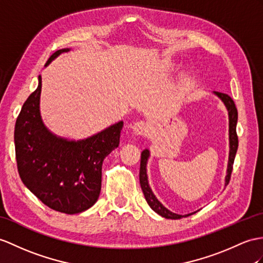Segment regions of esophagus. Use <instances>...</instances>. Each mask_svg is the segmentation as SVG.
Wrapping results in <instances>:
<instances>
[{"instance_id":"34e87169","label":"esophagus","mask_w":263,"mask_h":263,"mask_svg":"<svg viewBox=\"0 0 263 263\" xmlns=\"http://www.w3.org/2000/svg\"><path fill=\"white\" fill-rule=\"evenodd\" d=\"M132 129L135 135H145V134L148 132V126H147L145 121L139 120V121H136V123L133 124Z\"/></svg>"}]
</instances>
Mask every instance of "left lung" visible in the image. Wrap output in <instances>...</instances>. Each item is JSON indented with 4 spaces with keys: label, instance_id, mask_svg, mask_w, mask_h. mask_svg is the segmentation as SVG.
<instances>
[{
    "label": "left lung",
    "instance_id": "obj_1",
    "mask_svg": "<svg viewBox=\"0 0 263 263\" xmlns=\"http://www.w3.org/2000/svg\"><path fill=\"white\" fill-rule=\"evenodd\" d=\"M213 93L216 96L217 98H220V100L223 102L224 106H226L228 115H229V162H228V168H227V176L226 180H224V185L229 184L230 178H231V173L233 168V162L235 158V154L236 151H238V136H236V123H238V110H236V107L234 105V101L232 98L230 97L227 93H222V92H217L213 91ZM151 156V152L148 148H146L142 152V157H140V170H139V182H140V186H142L143 193L145 195V198L148 205L151 206L152 210L155 211L157 214L161 216L165 217V219H171V220H178L182 219V217H186L192 214L196 213L192 212L187 214H177L172 212L167 208H165L163 204L157 200V197L155 194L153 193V191L148 184V176H147V162H148V158Z\"/></svg>",
    "mask_w": 263,
    "mask_h": 263
}]
</instances>
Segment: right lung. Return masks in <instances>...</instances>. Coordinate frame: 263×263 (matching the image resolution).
<instances>
[{
    "mask_svg": "<svg viewBox=\"0 0 263 263\" xmlns=\"http://www.w3.org/2000/svg\"><path fill=\"white\" fill-rule=\"evenodd\" d=\"M68 51L70 48L55 51L44 67ZM37 81L15 123L18 174L25 186L50 209L66 214L81 213L98 200L102 162L118 147L124 121L79 140L58 136L42 120L41 76Z\"/></svg>",
    "mask_w": 263,
    "mask_h": 263,
    "instance_id": "right-lung-1",
    "label": "right lung"
}]
</instances>
